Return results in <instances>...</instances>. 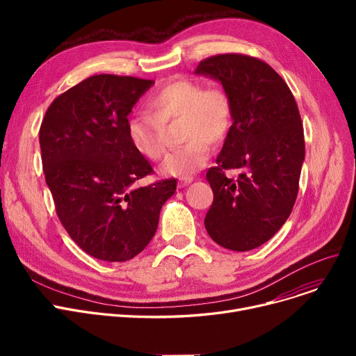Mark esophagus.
<instances>
[{"label":"esophagus","mask_w":356,"mask_h":356,"mask_svg":"<svg viewBox=\"0 0 356 356\" xmlns=\"http://www.w3.org/2000/svg\"><path fill=\"white\" fill-rule=\"evenodd\" d=\"M193 181V177L192 176H184V177H180L179 179V188H184V186H188Z\"/></svg>","instance_id":"1"}]
</instances>
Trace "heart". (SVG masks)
I'll return each mask as SVG.
<instances>
[{
    "instance_id": "heart-1",
    "label": "heart",
    "mask_w": 356,
    "mask_h": 356,
    "mask_svg": "<svg viewBox=\"0 0 356 356\" xmlns=\"http://www.w3.org/2000/svg\"><path fill=\"white\" fill-rule=\"evenodd\" d=\"M149 114L128 120L127 134L136 152L147 160L165 153L164 125L180 118V134L188 140L173 149L161 165L167 176H189L208 160L209 144L225 140L232 122V105L225 90L204 88L193 79H176L161 86L148 101Z\"/></svg>"
}]
</instances>
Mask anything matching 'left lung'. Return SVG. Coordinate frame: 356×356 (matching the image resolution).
Masks as SVG:
<instances>
[{
	"mask_svg": "<svg viewBox=\"0 0 356 356\" xmlns=\"http://www.w3.org/2000/svg\"><path fill=\"white\" fill-rule=\"evenodd\" d=\"M219 81L232 125L207 179L213 192L204 227L223 248L250 251L271 239L290 216L305 161L303 124L283 78L247 54H216L196 67ZM239 168L236 181L225 170Z\"/></svg>",
	"mask_w": 356,
	"mask_h": 356,
	"instance_id": "obj_1",
	"label": "left lung"
}]
</instances>
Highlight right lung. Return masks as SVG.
<instances>
[{
    "mask_svg": "<svg viewBox=\"0 0 356 356\" xmlns=\"http://www.w3.org/2000/svg\"><path fill=\"white\" fill-rule=\"evenodd\" d=\"M154 81L95 74L47 108L40 127L46 183L69 236L109 263L138 255L157 231L176 179L137 181L153 167L131 145L128 115Z\"/></svg>",
    "mask_w": 356,
    "mask_h": 356,
    "instance_id": "right-lung-1",
    "label": "right lung"
}]
</instances>
